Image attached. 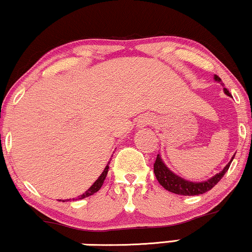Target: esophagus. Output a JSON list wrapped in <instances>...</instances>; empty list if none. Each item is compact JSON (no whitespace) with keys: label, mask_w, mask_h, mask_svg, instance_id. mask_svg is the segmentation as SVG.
Instances as JSON below:
<instances>
[{"label":"esophagus","mask_w":252,"mask_h":252,"mask_svg":"<svg viewBox=\"0 0 252 252\" xmlns=\"http://www.w3.org/2000/svg\"><path fill=\"white\" fill-rule=\"evenodd\" d=\"M153 123V119L150 117V115H144V117L140 118V120L138 121V128H144L147 125Z\"/></svg>","instance_id":"34e87169"}]
</instances>
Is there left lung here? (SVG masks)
I'll return each instance as SVG.
<instances>
[{"mask_svg":"<svg viewBox=\"0 0 252 252\" xmlns=\"http://www.w3.org/2000/svg\"><path fill=\"white\" fill-rule=\"evenodd\" d=\"M214 79L215 81L220 82L221 84L220 78H218L217 75H215ZM224 93H225L227 96H231V94H230V92L227 91L226 88H224ZM233 158H235V155H233L231 160L227 162L225 167H224L220 173L215 174L214 177H211V178H209L208 180H204V182H190V180L182 178L178 174L172 172V171L165 165L164 160L161 159V156L158 155L155 162V174L157 180L159 182V184H160L165 190L172 192V193L180 194V196H198V194H203L205 193V192L211 190V189L223 178L224 174H225L226 171L229 170L230 164H231Z\"/></svg>","mask_w":252,"mask_h":252,"instance_id":"obj_1","label":"left lung"}]
</instances>
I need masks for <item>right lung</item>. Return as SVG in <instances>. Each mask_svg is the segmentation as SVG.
<instances>
[{
  "mask_svg": "<svg viewBox=\"0 0 252 252\" xmlns=\"http://www.w3.org/2000/svg\"><path fill=\"white\" fill-rule=\"evenodd\" d=\"M109 164V162H108ZM108 164L106 165V167H105V170H103V172L100 174V177L99 178H97L95 182H94V184L91 186L90 189H88L87 191L85 192L84 194H81V196H79L78 198H76V199H84V198H86V197H90V196H92V194H94L95 193V192H97L100 190V189H101V186H102V184H103V182H105V179H106V176H107V172H108ZM70 199H66V200H62V202H69ZM73 200H75V199H73Z\"/></svg>",
  "mask_w": 252,
  "mask_h": 252,
  "instance_id": "right-lung-1",
  "label": "right lung"
}]
</instances>
